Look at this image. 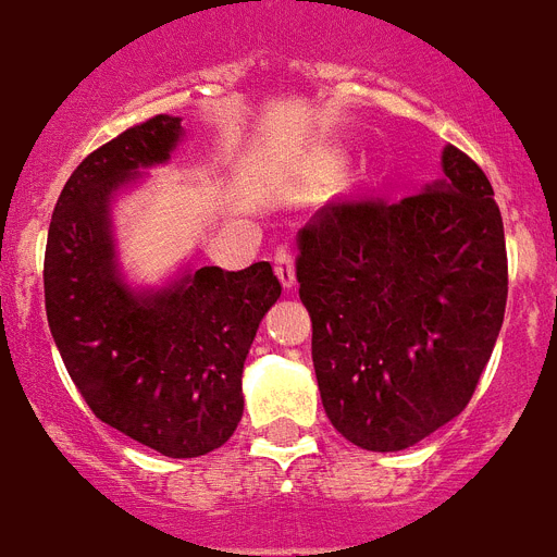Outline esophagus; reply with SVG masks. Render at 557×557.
<instances>
[{"instance_id": "1", "label": "esophagus", "mask_w": 557, "mask_h": 557, "mask_svg": "<svg viewBox=\"0 0 557 557\" xmlns=\"http://www.w3.org/2000/svg\"><path fill=\"white\" fill-rule=\"evenodd\" d=\"M275 275H278V282H282L284 290H293V287H296V267H293L290 250L275 252Z\"/></svg>"}]
</instances>
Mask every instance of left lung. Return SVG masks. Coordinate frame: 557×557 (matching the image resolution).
Masks as SVG:
<instances>
[{
	"mask_svg": "<svg viewBox=\"0 0 557 557\" xmlns=\"http://www.w3.org/2000/svg\"><path fill=\"white\" fill-rule=\"evenodd\" d=\"M299 296L327 420L368 451H403L469 405L504 324V218L455 146L403 201L331 203L299 233Z\"/></svg>",
	"mask_w": 557,
	"mask_h": 557,
	"instance_id": "left-lung-1",
	"label": "left lung"
}]
</instances>
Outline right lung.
<instances>
[{
	"label": "right lung",
	"mask_w": 557,
	"mask_h": 557,
	"mask_svg": "<svg viewBox=\"0 0 557 557\" xmlns=\"http://www.w3.org/2000/svg\"><path fill=\"white\" fill-rule=\"evenodd\" d=\"M184 135L181 117L158 114L88 154L62 186L46 247L48 327L65 371L95 417L166 457H201L233 437L244 362L282 296L267 261L238 273L186 264L160 287L128 284L114 203Z\"/></svg>",
	"instance_id": "1"
}]
</instances>
